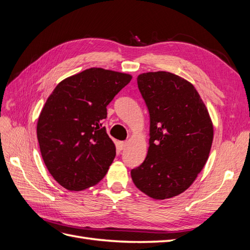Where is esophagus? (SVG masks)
<instances>
[{
    "instance_id": "34e87169",
    "label": "esophagus",
    "mask_w": 250,
    "mask_h": 250,
    "mask_svg": "<svg viewBox=\"0 0 250 250\" xmlns=\"http://www.w3.org/2000/svg\"><path fill=\"white\" fill-rule=\"evenodd\" d=\"M126 146H127V142H120L119 143V149L123 150V149L126 148Z\"/></svg>"
}]
</instances>
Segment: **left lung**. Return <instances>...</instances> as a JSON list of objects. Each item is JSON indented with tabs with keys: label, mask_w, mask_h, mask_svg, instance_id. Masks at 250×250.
I'll use <instances>...</instances> for the list:
<instances>
[{
	"label": "left lung",
	"mask_w": 250,
	"mask_h": 250,
	"mask_svg": "<svg viewBox=\"0 0 250 250\" xmlns=\"http://www.w3.org/2000/svg\"><path fill=\"white\" fill-rule=\"evenodd\" d=\"M150 114L147 157L131 170L134 185L154 200L184 192L208 160L213 123L194 85L167 71L137 76Z\"/></svg>",
	"instance_id": "obj_1"
}]
</instances>
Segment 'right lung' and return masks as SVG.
Returning a JSON list of instances; mask_svg holds the SVG:
<instances>
[{"label": "right lung", "mask_w": 250, "mask_h": 250, "mask_svg": "<svg viewBox=\"0 0 250 250\" xmlns=\"http://www.w3.org/2000/svg\"><path fill=\"white\" fill-rule=\"evenodd\" d=\"M132 75L89 68L59 83L37 122L41 156L57 182L70 191L96 185L116 156L102 127L106 106Z\"/></svg>", "instance_id": "add662e5"}]
</instances>
